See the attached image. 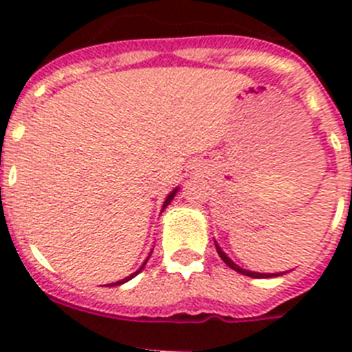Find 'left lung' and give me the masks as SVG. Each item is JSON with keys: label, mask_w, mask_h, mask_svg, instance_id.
I'll use <instances>...</instances> for the list:
<instances>
[{"label": "left lung", "mask_w": 352, "mask_h": 352, "mask_svg": "<svg viewBox=\"0 0 352 352\" xmlns=\"http://www.w3.org/2000/svg\"><path fill=\"white\" fill-rule=\"evenodd\" d=\"M214 247H217V252H219L220 259H222L223 263H226L227 266H229V268H232V270H234V272L241 273V275L252 276V278H266V276H278V275H284V273H257V272H247V270H241V268H239V266H238V264L232 263V261L229 259V257H227L226 254H223L222 248H220L219 245L214 243Z\"/></svg>", "instance_id": "obj_1"}]
</instances>
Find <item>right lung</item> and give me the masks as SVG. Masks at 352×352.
<instances>
[{"instance_id":"right-lung-1","label":"right lung","mask_w":352,"mask_h":352,"mask_svg":"<svg viewBox=\"0 0 352 352\" xmlns=\"http://www.w3.org/2000/svg\"><path fill=\"white\" fill-rule=\"evenodd\" d=\"M176 192H178V188H174V190H173V192H170V194H169V195H167V199H166V203H164V208H162V210H166V206H169V203H170V201H173V199H174V195H176ZM148 259H149V256H148ZM148 259H146V261H144V264H146V263H148ZM144 264H142V266H141V268H139V270H138V272H135V273H132V275H130V276H126V278H123V280H118V282H114V284H109V285H121V284H125V282H129V280H130V278H133V276L138 275V273H141V270H142V268H144Z\"/></svg>"}]
</instances>
